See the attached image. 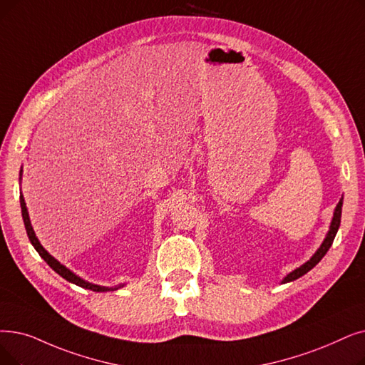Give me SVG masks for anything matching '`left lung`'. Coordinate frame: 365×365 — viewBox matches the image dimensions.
<instances>
[{"label": "left lung", "instance_id": "left-lung-1", "mask_svg": "<svg viewBox=\"0 0 365 365\" xmlns=\"http://www.w3.org/2000/svg\"><path fill=\"white\" fill-rule=\"evenodd\" d=\"M341 205H343V198H341V200L339 201V204H337L336 212H334V217H332V222H331L329 231H328V234H327V237H325L324 243H322L321 247L318 249V252H316L314 255L310 258V261H307L306 264H303L299 268H297V270H294L292 273H289L287 277H284V279H283V283H288V282H292V280H295V279H298V277H301V276H304L307 272H310L312 268L325 257V253H327L328 249L331 247L332 242H334V237H336V234H337V231H339V227H340Z\"/></svg>", "mask_w": 365, "mask_h": 365}]
</instances>
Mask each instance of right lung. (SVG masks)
I'll list each match as a JSON object with an SVG mask.
<instances>
[{
  "label": "right lung",
  "instance_id": "right-lung-1",
  "mask_svg": "<svg viewBox=\"0 0 365 365\" xmlns=\"http://www.w3.org/2000/svg\"><path fill=\"white\" fill-rule=\"evenodd\" d=\"M22 174V171H21ZM21 209H22V217H24V224H25V230H26V234L29 237V242L33 243V246L36 247V250L38 252V255L49 264V267L52 268V270H55L61 277H64L66 280L77 284V287H82V288H86V289H91V291H95V292H104V291H108V289H113V288H106V287H98V284H92V283H88L85 280H82L81 277H77L74 273H71L68 268H66L62 264H59L52 255H49L44 250V247L40 245L38 239L34 234V230L33 227H31V222H29V216H28V210H26V205H25V200L24 197L21 195ZM118 289V288H116Z\"/></svg>",
  "mask_w": 365,
  "mask_h": 365
}]
</instances>
